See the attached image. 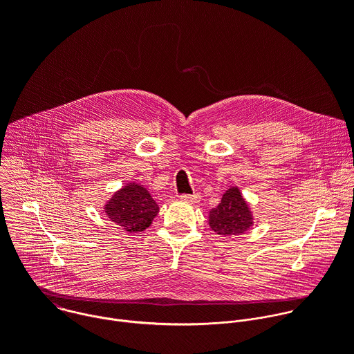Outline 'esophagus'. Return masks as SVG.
Listing matches in <instances>:
<instances>
[{
	"label": "esophagus",
	"instance_id": "34e87169",
	"mask_svg": "<svg viewBox=\"0 0 354 354\" xmlns=\"http://www.w3.org/2000/svg\"><path fill=\"white\" fill-rule=\"evenodd\" d=\"M179 198L182 201H186V203H197V201L200 200V194L194 193V194H180Z\"/></svg>",
	"mask_w": 354,
	"mask_h": 354
}]
</instances>
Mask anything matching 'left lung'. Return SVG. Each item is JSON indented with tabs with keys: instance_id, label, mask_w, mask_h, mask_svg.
Wrapping results in <instances>:
<instances>
[{
	"instance_id": "obj_1",
	"label": "left lung",
	"mask_w": 354,
	"mask_h": 354,
	"mask_svg": "<svg viewBox=\"0 0 354 354\" xmlns=\"http://www.w3.org/2000/svg\"><path fill=\"white\" fill-rule=\"evenodd\" d=\"M209 224L223 236L241 235L254 224L249 206L238 187L232 186L225 190L220 205L210 210Z\"/></svg>"
}]
</instances>
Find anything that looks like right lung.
<instances>
[{
  "label": "right lung",
  "instance_id": "1",
  "mask_svg": "<svg viewBox=\"0 0 354 354\" xmlns=\"http://www.w3.org/2000/svg\"><path fill=\"white\" fill-rule=\"evenodd\" d=\"M160 207L148 190L138 183H129L118 190L105 206L111 221L127 232H141L153 223Z\"/></svg>",
  "mask_w": 354,
  "mask_h": 354
}]
</instances>
